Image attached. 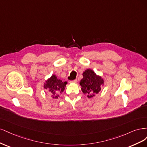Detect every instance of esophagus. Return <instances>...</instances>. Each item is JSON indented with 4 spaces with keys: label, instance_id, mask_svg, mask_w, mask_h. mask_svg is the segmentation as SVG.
I'll return each instance as SVG.
<instances>
[{
    "label": "esophagus",
    "instance_id": "esophagus-1",
    "mask_svg": "<svg viewBox=\"0 0 147 147\" xmlns=\"http://www.w3.org/2000/svg\"><path fill=\"white\" fill-rule=\"evenodd\" d=\"M70 82H71V83H77L78 82V80L77 79H74L73 80H71V81H70Z\"/></svg>",
    "mask_w": 147,
    "mask_h": 147
}]
</instances>
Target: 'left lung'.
Segmentation results:
<instances>
[{"label": "left lung", "mask_w": 147, "mask_h": 147, "mask_svg": "<svg viewBox=\"0 0 147 147\" xmlns=\"http://www.w3.org/2000/svg\"><path fill=\"white\" fill-rule=\"evenodd\" d=\"M83 78L79 82L81 90L88 98H92L101 91V87L104 86L105 80L97 75L92 69H87L84 71Z\"/></svg>", "instance_id": "obj_1"}]
</instances>
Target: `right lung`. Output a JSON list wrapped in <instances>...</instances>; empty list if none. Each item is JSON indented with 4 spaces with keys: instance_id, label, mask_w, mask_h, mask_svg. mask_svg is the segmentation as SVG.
I'll return each instance as SVG.
<instances>
[{
    "instance_id": "right-lung-1",
    "label": "right lung",
    "mask_w": 147,
    "mask_h": 147,
    "mask_svg": "<svg viewBox=\"0 0 147 147\" xmlns=\"http://www.w3.org/2000/svg\"><path fill=\"white\" fill-rule=\"evenodd\" d=\"M67 84V82L61 81V80L57 78L55 74H53L46 80L43 87L51 94L52 98L53 99H57L59 94L63 92L66 85Z\"/></svg>"
}]
</instances>
